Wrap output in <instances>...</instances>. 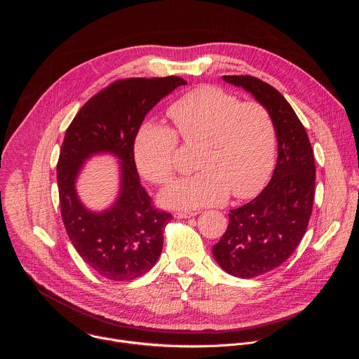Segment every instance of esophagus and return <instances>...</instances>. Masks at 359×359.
Masks as SVG:
<instances>
[{"mask_svg":"<svg viewBox=\"0 0 359 359\" xmlns=\"http://www.w3.org/2000/svg\"><path fill=\"white\" fill-rule=\"evenodd\" d=\"M196 215H197L196 212H177V213H175V217H177V219H189V217H193Z\"/></svg>","mask_w":359,"mask_h":359,"instance_id":"obj_1","label":"esophagus"}]
</instances>
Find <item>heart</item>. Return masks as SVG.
Listing matches in <instances>:
<instances>
[{
  "label": "heart",
  "mask_w": 359,
  "mask_h": 359,
  "mask_svg": "<svg viewBox=\"0 0 359 359\" xmlns=\"http://www.w3.org/2000/svg\"><path fill=\"white\" fill-rule=\"evenodd\" d=\"M175 125L144 122L133 142L139 173L153 184H166L175 176V156L180 136L198 143L196 175L169 186L163 204L194 209L257 194L267 183L276 156V125L269 109L213 85L198 86L168 109Z\"/></svg>",
  "instance_id": "obj_1"
}]
</instances>
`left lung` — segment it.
Returning a JSON list of instances; mask_svg holds the SVG:
<instances>
[{
  "instance_id": "obj_1",
  "label": "left lung",
  "mask_w": 359,
  "mask_h": 359,
  "mask_svg": "<svg viewBox=\"0 0 359 359\" xmlns=\"http://www.w3.org/2000/svg\"><path fill=\"white\" fill-rule=\"evenodd\" d=\"M223 79L244 88L269 109L278 140L270 183L250 203L230 210L227 230L213 245L224 271L254 278L281 266L305 234L316 194L314 151L304 125L276 88L251 75Z\"/></svg>"
}]
</instances>
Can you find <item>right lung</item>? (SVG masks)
I'll return each instance as SVG.
<instances>
[{"mask_svg":"<svg viewBox=\"0 0 359 359\" xmlns=\"http://www.w3.org/2000/svg\"><path fill=\"white\" fill-rule=\"evenodd\" d=\"M186 83L180 76L118 79L93 95L67 129L57 163L62 222L82 260L108 280L143 276L162 252L172 215L153 206L140 184L133 142L147 112ZM100 151L120 158L123 186L109 211L92 214L79 201L74 180L83 162Z\"/></svg>","mask_w":359,"mask_h":359,"instance_id":"1","label":"right lung"}]
</instances>
